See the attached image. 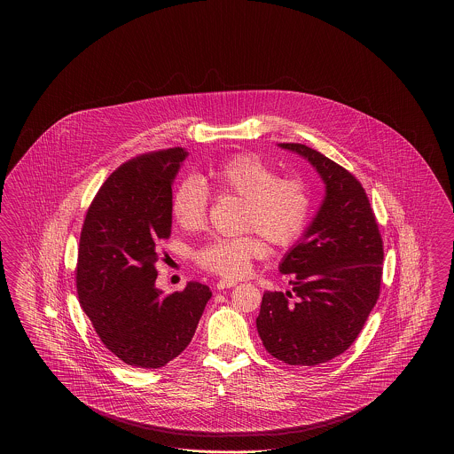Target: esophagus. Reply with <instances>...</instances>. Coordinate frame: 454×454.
<instances>
[{
    "instance_id": "1",
    "label": "esophagus",
    "mask_w": 454,
    "mask_h": 454,
    "mask_svg": "<svg viewBox=\"0 0 454 454\" xmlns=\"http://www.w3.org/2000/svg\"><path fill=\"white\" fill-rule=\"evenodd\" d=\"M237 286V282L235 281H228V279H221V281L216 282V289H230V287H235Z\"/></svg>"
}]
</instances>
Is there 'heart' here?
<instances>
[{
    "label": "heart",
    "instance_id": "b5f03b06",
    "mask_svg": "<svg viewBox=\"0 0 454 454\" xmlns=\"http://www.w3.org/2000/svg\"><path fill=\"white\" fill-rule=\"evenodd\" d=\"M221 194L245 199L241 228L252 230L243 237H216L195 248V263L223 278H239L250 262L263 254L259 233L272 245L286 248L304 235L313 195L300 176H279V172L257 154L238 153L209 170ZM211 194L206 182L195 175L182 178L172 194L170 211L182 228L197 230L206 223Z\"/></svg>",
    "mask_w": 454,
    "mask_h": 454
}]
</instances>
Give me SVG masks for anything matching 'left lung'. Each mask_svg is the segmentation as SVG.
Returning a JSON list of instances; mask_svg holds the SVG:
<instances>
[{
    "mask_svg": "<svg viewBox=\"0 0 454 454\" xmlns=\"http://www.w3.org/2000/svg\"><path fill=\"white\" fill-rule=\"evenodd\" d=\"M282 150L306 158L325 197L279 270L291 291H267L257 317L262 344L291 366H318L346 352L380 298L383 239L361 182L325 154L298 143Z\"/></svg>",
    "mask_w": 454,
    "mask_h": 454,
    "instance_id": "obj_1",
    "label": "left lung"
}]
</instances>
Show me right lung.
I'll use <instances>...</instances> for the list:
<instances>
[{
  "label": "right lung",
  "mask_w": 454,
  "mask_h": 454,
  "mask_svg": "<svg viewBox=\"0 0 454 454\" xmlns=\"http://www.w3.org/2000/svg\"><path fill=\"white\" fill-rule=\"evenodd\" d=\"M184 148L136 156L108 176L82 228L76 291L97 335L122 363L158 369L194 337L211 298L206 284L163 294L158 245L172 233V184Z\"/></svg>",
  "instance_id": "obj_1"
}]
</instances>
